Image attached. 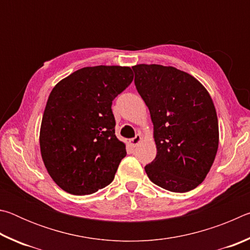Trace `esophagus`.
Returning <instances> with one entry per match:
<instances>
[{
	"instance_id": "esophagus-1",
	"label": "esophagus",
	"mask_w": 250,
	"mask_h": 250,
	"mask_svg": "<svg viewBox=\"0 0 250 250\" xmlns=\"http://www.w3.org/2000/svg\"><path fill=\"white\" fill-rule=\"evenodd\" d=\"M141 140H142V137H141V134H135V137L134 138H132L130 140V145L132 146H137L139 143L141 142Z\"/></svg>"
}]
</instances>
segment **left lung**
Segmentation results:
<instances>
[{
  "instance_id": "obj_1",
  "label": "left lung",
  "mask_w": 250,
  "mask_h": 250,
  "mask_svg": "<svg viewBox=\"0 0 250 250\" xmlns=\"http://www.w3.org/2000/svg\"><path fill=\"white\" fill-rule=\"evenodd\" d=\"M135 88L149 108L156 156L145 170L154 184L175 193L205 180L218 149V120L205 87L172 66L132 67Z\"/></svg>"
}]
</instances>
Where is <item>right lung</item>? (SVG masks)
Returning a JSON list of instances; mask_svg holds the SVG:
<instances>
[{
	"instance_id": "1",
	"label": "right lung",
	"mask_w": 250,
	"mask_h": 250,
	"mask_svg": "<svg viewBox=\"0 0 250 250\" xmlns=\"http://www.w3.org/2000/svg\"><path fill=\"white\" fill-rule=\"evenodd\" d=\"M133 80L130 67L76 70L53 88L42 119L40 146L48 174L74 195H88L115 179L125 145L115 134L112 100Z\"/></svg>"
}]
</instances>
